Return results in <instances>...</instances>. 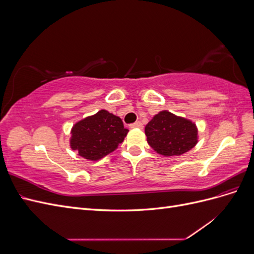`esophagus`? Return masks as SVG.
<instances>
[{
    "instance_id": "1",
    "label": "esophagus",
    "mask_w": 254,
    "mask_h": 254,
    "mask_svg": "<svg viewBox=\"0 0 254 254\" xmlns=\"http://www.w3.org/2000/svg\"><path fill=\"white\" fill-rule=\"evenodd\" d=\"M129 128H130V129H133V128L142 129V128H143V124H142L141 122H135V123H133V124H130V125H129Z\"/></svg>"
}]
</instances>
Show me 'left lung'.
<instances>
[{
  "label": "left lung",
  "mask_w": 254,
  "mask_h": 254,
  "mask_svg": "<svg viewBox=\"0 0 254 254\" xmlns=\"http://www.w3.org/2000/svg\"><path fill=\"white\" fill-rule=\"evenodd\" d=\"M194 123L168 112L161 111L145 127L147 142L162 156H180L197 144Z\"/></svg>",
  "instance_id": "obj_1"
}]
</instances>
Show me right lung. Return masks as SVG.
Returning a JSON list of instances; mask_svg holds the SVG:
<instances>
[{
	"label": "right lung",
	"mask_w": 254,
	"mask_h": 254,
	"mask_svg": "<svg viewBox=\"0 0 254 254\" xmlns=\"http://www.w3.org/2000/svg\"><path fill=\"white\" fill-rule=\"evenodd\" d=\"M128 131L119 117L101 110L73 126L71 148L84 159L96 161L117 149Z\"/></svg>",
	"instance_id": "obj_1"
}]
</instances>
